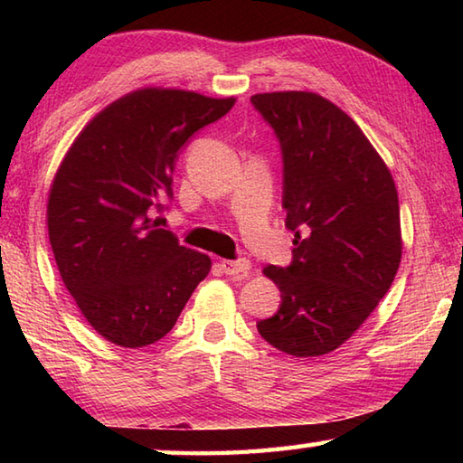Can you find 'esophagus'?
<instances>
[{
	"label": "esophagus",
	"instance_id": "esophagus-1",
	"mask_svg": "<svg viewBox=\"0 0 463 463\" xmlns=\"http://www.w3.org/2000/svg\"><path fill=\"white\" fill-rule=\"evenodd\" d=\"M221 268L226 273V276H232V278H247V273L250 269V261L249 260H222L221 261Z\"/></svg>",
	"mask_w": 463,
	"mask_h": 463
}]
</instances>
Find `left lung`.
I'll return each instance as SVG.
<instances>
[{"label":"left lung","instance_id":"1","mask_svg":"<svg viewBox=\"0 0 463 463\" xmlns=\"http://www.w3.org/2000/svg\"><path fill=\"white\" fill-rule=\"evenodd\" d=\"M250 104L279 140L281 206L296 245L288 268L263 269L281 304L257 331L288 355L331 354L372 315L401 265L394 179L362 128L318 93H257Z\"/></svg>","mask_w":463,"mask_h":463}]
</instances>
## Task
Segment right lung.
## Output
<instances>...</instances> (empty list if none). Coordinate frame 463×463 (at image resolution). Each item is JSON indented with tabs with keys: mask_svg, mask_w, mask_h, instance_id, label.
Returning <instances> with one entry per match:
<instances>
[{
	"mask_svg": "<svg viewBox=\"0 0 463 463\" xmlns=\"http://www.w3.org/2000/svg\"><path fill=\"white\" fill-rule=\"evenodd\" d=\"M232 106L234 98L184 90L132 91L101 109L62 159L46 206L54 261L109 343L137 349L163 339L213 268L159 229L155 213L174 198L182 146Z\"/></svg>",
	"mask_w": 463,
	"mask_h": 463,
	"instance_id": "right-lung-1",
	"label": "right lung"
}]
</instances>
